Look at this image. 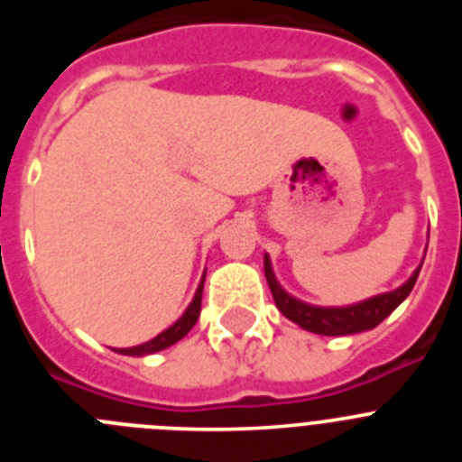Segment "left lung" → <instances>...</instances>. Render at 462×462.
I'll list each match as a JSON object with an SVG mask.
<instances>
[{
    "label": "left lung",
    "instance_id": "obj_1",
    "mask_svg": "<svg viewBox=\"0 0 462 462\" xmlns=\"http://www.w3.org/2000/svg\"><path fill=\"white\" fill-rule=\"evenodd\" d=\"M421 266L411 273V277L405 284H400L393 291L377 293V296L354 305L321 308V305H310L305 303V300H298L296 296L284 291V287L277 282L275 273H273L271 256H263V271H266L268 287H271L273 298H275L277 310H280L287 319H291L293 324L300 326V328L310 330V333H319V336H354V333H363V330H370L374 328V326L382 324V321L386 319L407 296H410Z\"/></svg>",
    "mask_w": 462,
    "mask_h": 462
}]
</instances>
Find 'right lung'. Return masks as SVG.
Masks as SVG:
<instances>
[{
    "label": "right lung",
    "mask_w": 462,
    "mask_h": 462,
    "mask_svg": "<svg viewBox=\"0 0 462 462\" xmlns=\"http://www.w3.org/2000/svg\"><path fill=\"white\" fill-rule=\"evenodd\" d=\"M203 282H206V273H203L201 282H199V287H196L194 298H191V303L187 305V310L182 312V317L175 321L173 326H169L166 330H162L157 337L152 340L143 342V345L136 346H126V349H116L117 354H125V356H148V354H157L162 349H169L171 345L175 342H180L182 337L194 328L196 319H199V314H201V298H203Z\"/></svg>",
    "instance_id": "add662e5"
}]
</instances>
